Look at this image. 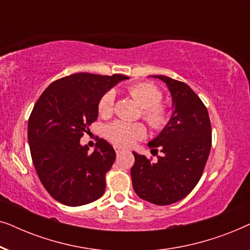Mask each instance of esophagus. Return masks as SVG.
Instances as JSON below:
<instances>
[{
  "label": "esophagus",
  "mask_w": 250,
  "mask_h": 250,
  "mask_svg": "<svg viewBox=\"0 0 250 250\" xmlns=\"http://www.w3.org/2000/svg\"><path fill=\"white\" fill-rule=\"evenodd\" d=\"M115 151H116V153H117V155H119V153L124 151V149L121 148V146H115Z\"/></svg>",
  "instance_id": "obj_1"
}]
</instances>
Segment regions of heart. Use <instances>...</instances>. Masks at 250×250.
<instances>
[{
	"label": "heart",
	"instance_id": "b5f03b06",
	"mask_svg": "<svg viewBox=\"0 0 250 250\" xmlns=\"http://www.w3.org/2000/svg\"><path fill=\"white\" fill-rule=\"evenodd\" d=\"M128 93L142 107V116L150 127L162 129L167 124L168 109L160 102L163 99V93L156 85L150 83L134 84L128 87ZM114 92H105L99 101V114L101 116L110 115L114 105ZM146 132V127L141 123L115 121L105 128V136L116 146H128L136 140L145 138Z\"/></svg>",
	"mask_w": 250,
	"mask_h": 250
}]
</instances>
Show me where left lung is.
I'll use <instances>...</instances> for the list:
<instances>
[{"mask_svg": "<svg viewBox=\"0 0 250 250\" xmlns=\"http://www.w3.org/2000/svg\"><path fill=\"white\" fill-rule=\"evenodd\" d=\"M152 77L166 83L173 114L159 135L148 143L151 152H163L158 162L133 152L131 176L141 199L165 206L186 198L199 182L210 151L211 126L207 108L189 85L164 75Z\"/></svg>", "mask_w": 250, "mask_h": 250, "instance_id": "8db88e82", "label": "left lung"}]
</instances>
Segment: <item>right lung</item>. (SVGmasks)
Returning <instances> with one entry per match:
<instances>
[{
    "label": "right lung",
    "instance_id": "right-lung-1",
    "mask_svg": "<svg viewBox=\"0 0 250 250\" xmlns=\"http://www.w3.org/2000/svg\"><path fill=\"white\" fill-rule=\"evenodd\" d=\"M124 75L78 73L51 83L28 119V143L37 175L47 192L67 206H82L104 193L116 152L104 139L93 152L80 140L98 118L102 95Z\"/></svg>",
    "mask_w": 250,
    "mask_h": 250
}]
</instances>
